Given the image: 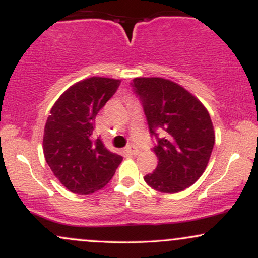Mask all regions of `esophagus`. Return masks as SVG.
Returning a JSON list of instances; mask_svg holds the SVG:
<instances>
[{
  "instance_id": "esophagus-1",
  "label": "esophagus",
  "mask_w": 258,
  "mask_h": 258,
  "mask_svg": "<svg viewBox=\"0 0 258 258\" xmlns=\"http://www.w3.org/2000/svg\"><path fill=\"white\" fill-rule=\"evenodd\" d=\"M126 153L130 154V155H138L139 154V150L136 148L133 144H130V146L126 147Z\"/></svg>"
}]
</instances>
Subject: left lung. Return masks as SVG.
Segmentation results:
<instances>
[{"mask_svg": "<svg viewBox=\"0 0 258 258\" xmlns=\"http://www.w3.org/2000/svg\"><path fill=\"white\" fill-rule=\"evenodd\" d=\"M133 91L143 104L158 166L144 180L161 193H178L206 170L215 144L211 117L197 97L162 78H136Z\"/></svg>", "mask_w": 258, "mask_h": 258, "instance_id": "1", "label": "left lung"}]
</instances>
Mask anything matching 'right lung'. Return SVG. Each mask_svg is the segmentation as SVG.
I'll list each match as a JSON object with an SVG mask.
<instances>
[{
    "mask_svg": "<svg viewBox=\"0 0 258 258\" xmlns=\"http://www.w3.org/2000/svg\"><path fill=\"white\" fill-rule=\"evenodd\" d=\"M120 80L85 79L52 106L43 133V154L52 172L74 194H92L109 183L122 161L102 139L93 141L98 111L114 96Z\"/></svg>",
    "mask_w": 258,
    "mask_h": 258,
    "instance_id": "1",
    "label": "right lung"
}]
</instances>
